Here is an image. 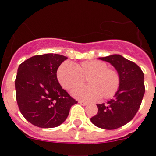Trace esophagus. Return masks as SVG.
<instances>
[{
    "mask_svg": "<svg viewBox=\"0 0 156 156\" xmlns=\"http://www.w3.org/2000/svg\"><path fill=\"white\" fill-rule=\"evenodd\" d=\"M79 103L80 105H82L83 106H85L87 105V102H86V101H79Z\"/></svg>",
    "mask_w": 156,
    "mask_h": 156,
    "instance_id": "esophagus-1",
    "label": "esophagus"
}]
</instances>
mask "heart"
<instances>
[{"label": "heart", "instance_id": "heart-1", "mask_svg": "<svg viewBox=\"0 0 156 156\" xmlns=\"http://www.w3.org/2000/svg\"><path fill=\"white\" fill-rule=\"evenodd\" d=\"M57 78L68 90L81 86L87 79L89 85L73 91L74 97L83 101H94L100 97L110 98L115 94L120 83L118 72L99 60H87L74 65L64 62L58 69Z\"/></svg>", "mask_w": 156, "mask_h": 156}]
</instances>
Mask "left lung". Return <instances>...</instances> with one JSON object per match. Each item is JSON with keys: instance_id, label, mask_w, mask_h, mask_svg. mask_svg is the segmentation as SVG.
<instances>
[{"instance_id": "left-lung-1", "label": "left lung", "mask_w": 156, "mask_h": 156, "mask_svg": "<svg viewBox=\"0 0 156 156\" xmlns=\"http://www.w3.org/2000/svg\"><path fill=\"white\" fill-rule=\"evenodd\" d=\"M99 58L115 67L120 83L114 98L105 104L97 105L98 112L90 121L99 128L115 129L133 119L138 111L145 91L144 73L137 64L119 55Z\"/></svg>"}]
</instances>
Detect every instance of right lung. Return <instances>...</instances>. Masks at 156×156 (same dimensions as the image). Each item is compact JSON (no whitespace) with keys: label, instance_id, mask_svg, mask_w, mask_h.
<instances>
[{"label":"right lung","instance_id":"right-lung-1","mask_svg":"<svg viewBox=\"0 0 156 156\" xmlns=\"http://www.w3.org/2000/svg\"><path fill=\"white\" fill-rule=\"evenodd\" d=\"M67 57L45 54L19 65L16 78L19 108L25 119L41 128L61 125L77 101L59 84L57 70Z\"/></svg>","mask_w":156,"mask_h":156}]
</instances>
